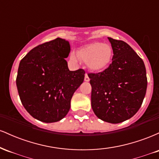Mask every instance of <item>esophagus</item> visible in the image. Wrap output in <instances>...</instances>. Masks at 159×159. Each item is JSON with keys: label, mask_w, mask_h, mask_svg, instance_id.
Here are the masks:
<instances>
[{"label": "esophagus", "mask_w": 159, "mask_h": 159, "mask_svg": "<svg viewBox=\"0 0 159 159\" xmlns=\"http://www.w3.org/2000/svg\"><path fill=\"white\" fill-rule=\"evenodd\" d=\"M84 81H90V78H89V76H88V75H87V73L85 74V77H84Z\"/></svg>", "instance_id": "34e87169"}]
</instances>
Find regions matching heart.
Instances as JSON below:
<instances>
[{
  "mask_svg": "<svg viewBox=\"0 0 159 159\" xmlns=\"http://www.w3.org/2000/svg\"><path fill=\"white\" fill-rule=\"evenodd\" d=\"M78 57L87 63L91 70L100 72L106 69L113 57V49L110 45L96 42L85 45L78 53ZM72 61H77L78 57L72 53L70 55Z\"/></svg>",
  "mask_w": 159,
  "mask_h": 159,
  "instance_id": "1",
  "label": "heart"
}]
</instances>
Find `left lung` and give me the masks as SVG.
I'll list each match as a JSON object with an SVG mask.
<instances>
[{"label": "left lung", "instance_id": "1", "mask_svg": "<svg viewBox=\"0 0 159 159\" xmlns=\"http://www.w3.org/2000/svg\"><path fill=\"white\" fill-rule=\"evenodd\" d=\"M114 55L105 70L89 73L91 106L103 121L120 123L130 119L143 103L147 78L143 60L129 45L108 37Z\"/></svg>", "mask_w": 159, "mask_h": 159}]
</instances>
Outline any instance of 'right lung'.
<instances>
[{
  "label": "right lung",
  "instance_id": "1",
  "mask_svg": "<svg viewBox=\"0 0 159 159\" xmlns=\"http://www.w3.org/2000/svg\"><path fill=\"white\" fill-rule=\"evenodd\" d=\"M70 52L66 40L57 39L33 48L20 61L16 86L23 106L33 117L54 123L70 109L73 93L85 72L69 71L65 60Z\"/></svg>",
  "mask_w": 159,
  "mask_h": 159
}]
</instances>
